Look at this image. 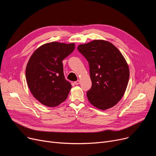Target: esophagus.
Returning a JSON list of instances; mask_svg holds the SVG:
<instances>
[{
  "instance_id": "34e87169",
  "label": "esophagus",
  "mask_w": 156,
  "mask_h": 156,
  "mask_svg": "<svg viewBox=\"0 0 156 156\" xmlns=\"http://www.w3.org/2000/svg\"><path fill=\"white\" fill-rule=\"evenodd\" d=\"M80 83V81L79 80H77V81H75V82H74V83H75V85H79Z\"/></svg>"
}]
</instances>
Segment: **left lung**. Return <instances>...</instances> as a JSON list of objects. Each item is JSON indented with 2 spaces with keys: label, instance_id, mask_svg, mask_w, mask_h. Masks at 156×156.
<instances>
[{
  "label": "left lung",
  "instance_id": "obj_1",
  "mask_svg": "<svg viewBox=\"0 0 156 156\" xmlns=\"http://www.w3.org/2000/svg\"><path fill=\"white\" fill-rule=\"evenodd\" d=\"M78 51L88 62L92 87L87 93L94 107L105 110L118 103L126 91L129 69L123 55L108 41L80 44Z\"/></svg>",
  "mask_w": 156,
  "mask_h": 156
}]
</instances>
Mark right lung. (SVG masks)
<instances>
[{
	"mask_svg": "<svg viewBox=\"0 0 156 156\" xmlns=\"http://www.w3.org/2000/svg\"><path fill=\"white\" fill-rule=\"evenodd\" d=\"M75 47L74 43H47L30 57L26 68L27 84L32 95L42 104L55 107L67 99L71 85L65 79L62 62Z\"/></svg>",
	"mask_w": 156,
	"mask_h": 156,
	"instance_id": "add662e5",
	"label": "right lung"
}]
</instances>
